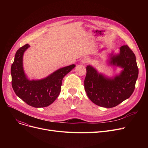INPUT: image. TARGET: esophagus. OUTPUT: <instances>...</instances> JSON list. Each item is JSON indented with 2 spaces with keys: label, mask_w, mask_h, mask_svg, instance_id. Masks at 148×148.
<instances>
[{
  "label": "esophagus",
  "mask_w": 148,
  "mask_h": 148,
  "mask_svg": "<svg viewBox=\"0 0 148 148\" xmlns=\"http://www.w3.org/2000/svg\"><path fill=\"white\" fill-rule=\"evenodd\" d=\"M89 61H90V60H89V58H84L82 60V64H88V63H89Z\"/></svg>",
  "instance_id": "34e87169"
}]
</instances>
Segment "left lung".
Segmentation results:
<instances>
[{"instance_id": "left-lung-1", "label": "left lung", "mask_w": 148, "mask_h": 148, "mask_svg": "<svg viewBox=\"0 0 148 148\" xmlns=\"http://www.w3.org/2000/svg\"><path fill=\"white\" fill-rule=\"evenodd\" d=\"M110 63L122 68L119 75L107 78L88 65L84 79V90L89 98L96 105L106 108L114 107L130 97L138 74L136 56L128 45L122 46L119 54H111Z\"/></svg>"}]
</instances>
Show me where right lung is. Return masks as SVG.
Masks as SVG:
<instances>
[{
    "label": "right lung",
    "mask_w": 148,
    "mask_h": 148,
    "mask_svg": "<svg viewBox=\"0 0 148 148\" xmlns=\"http://www.w3.org/2000/svg\"><path fill=\"white\" fill-rule=\"evenodd\" d=\"M29 47L27 44L23 45L15 53L11 69L12 86L15 94L28 105L36 108L47 107L58 98L63 78L75 65L60 68L41 80H29L23 68V54Z\"/></svg>",
    "instance_id": "obj_1"
}]
</instances>
